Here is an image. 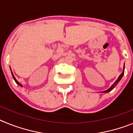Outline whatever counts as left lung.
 I'll list each match as a JSON object with an SVG mask.
<instances>
[{
	"label": "left lung",
	"instance_id": "obj_1",
	"mask_svg": "<svg viewBox=\"0 0 133 133\" xmlns=\"http://www.w3.org/2000/svg\"><path fill=\"white\" fill-rule=\"evenodd\" d=\"M123 74H124V70H123V71H122V74H121L119 76V77L118 78V79H116V82H115L114 83V84H113L112 85L111 87L109 89H108V90H107L104 91L103 92H110V91H111L112 90V89L114 88H115V86H116V84H117L119 82V81L121 80V78H122V76H123Z\"/></svg>",
	"mask_w": 133,
	"mask_h": 133
}]
</instances>
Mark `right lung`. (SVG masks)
I'll use <instances>...</instances> for the list:
<instances>
[{
  "mask_svg": "<svg viewBox=\"0 0 133 133\" xmlns=\"http://www.w3.org/2000/svg\"><path fill=\"white\" fill-rule=\"evenodd\" d=\"M12 77H13V79H15V82H16V83H17V84H18V85H19V86H22L21 84H20V83L18 82V81H17V79H16V78H15V76H14L13 74H12Z\"/></svg>",
  "mask_w": 133,
  "mask_h": 133,
  "instance_id": "1",
  "label": "right lung"
}]
</instances>
